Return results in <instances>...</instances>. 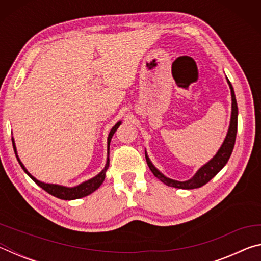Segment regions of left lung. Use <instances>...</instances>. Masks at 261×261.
Returning <instances> with one entry per match:
<instances>
[{
	"label": "left lung",
	"instance_id": "obj_1",
	"mask_svg": "<svg viewBox=\"0 0 261 261\" xmlns=\"http://www.w3.org/2000/svg\"><path fill=\"white\" fill-rule=\"evenodd\" d=\"M227 83L229 85V88H230V93H231V116H230V123H229L227 136L215 155L208 162H206L204 166H201L191 178L187 180H176V179L167 177L165 174H162L161 171L153 165L151 159L148 158L146 149H145V158H146L149 169H151V171L155 177H158L161 182L168 185V187H173V188L183 189V190L198 189L202 187V185H205L206 183H208L210 180L213 178L224 166L227 165L229 158H230L232 153L233 145H235L236 134H237V117H238V108H237L235 92H233L232 85L230 84V82H229L228 78H227Z\"/></svg>",
	"mask_w": 261,
	"mask_h": 261
}]
</instances>
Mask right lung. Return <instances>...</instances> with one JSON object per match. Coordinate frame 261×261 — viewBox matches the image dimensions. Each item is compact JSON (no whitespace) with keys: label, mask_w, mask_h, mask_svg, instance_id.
Segmentation results:
<instances>
[{"label":"right lung","mask_w":261,"mask_h":261,"mask_svg":"<svg viewBox=\"0 0 261 261\" xmlns=\"http://www.w3.org/2000/svg\"><path fill=\"white\" fill-rule=\"evenodd\" d=\"M122 124V121H118L116 124L113 126V129L110 130L109 135H108V138H107V162H106V166L102 170L100 171L98 175H95L94 177H92L90 179L85 180V182H83L78 185H74V187H64V185H60V184H53V183H45V182H41V180H39L34 177V176L31 175L29 173V170L26 169L25 166L23 165V162L20 161V159L18 156V153H17V147H16V144H15V139L14 137H12L11 140H12V146H14V151L16 154V158L17 160H18L20 167L23 168V170L25 171L26 174H28L31 178H32L35 183H37L39 187L42 188L45 191H47L51 196H54L56 198H59V199H63V200H73V199H79V198H83V197H86L88 194L93 193L95 190H98L100 188V185L103 183V180L106 178V173H107L108 168H109V146H110V140H112L113 136L116 130L118 129V126Z\"/></svg>","instance_id":"1"}]
</instances>
